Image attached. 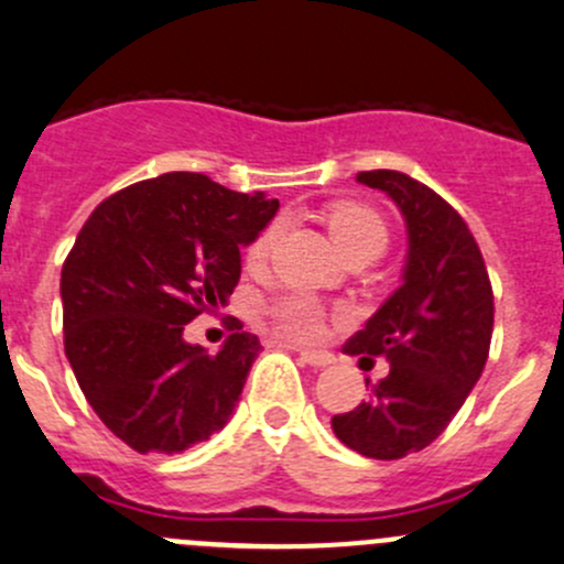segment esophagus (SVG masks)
<instances>
[{
	"label": "esophagus",
	"mask_w": 564,
	"mask_h": 564,
	"mask_svg": "<svg viewBox=\"0 0 564 564\" xmlns=\"http://www.w3.org/2000/svg\"><path fill=\"white\" fill-rule=\"evenodd\" d=\"M283 344H286V341H283ZM286 347H292V344H286ZM292 349H297L300 358H303L305 364L316 366V369H325V366H330L333 360H336L330 352H316V349H305V347H292Z\"/></svg>",
	"instance_id": "obj_1"
}]
</instances>
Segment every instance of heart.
Returning <instances> with one entry per match:
<instances>
[{"mask_svg":"<svg viewBox=\"0 0 564 564\" xmlns=\"http://www.w3.org/2000/svg\"><path fill=\"white\" fill-rule=\"evenodd\" d=\"M327 228H330L333 239L341 245L344 253L349 259L355 256H382L388 248V226L382 223V217L375 209L364 204H355V200H336V204L327 206L325 212ZM283 228L286 223L281 217H275L272 223H267L264 231L248 245L245 250V261L248 267H261L270 259L272 248H275L278 239L283 237ZM272 316H275L278 327H281L283 336L289 338H314L322 330V308L311 297L300 292L281 294V297L272 303Z\"/></svg>","mask_w":564,"mask_h":564,"instance_id":"obj_1","label":"heart"}]
</instances>
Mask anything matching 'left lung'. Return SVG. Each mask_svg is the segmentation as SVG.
I'll use <instances>...</instances> for the list:
<instances>
[{"instance_id":"left-lung-1","label":"left lung","mask_w":564,"mask_h":564,"mask_svg":"<svg viewBox=\"0 0 564 564\" xmlns=\"http://www.w3.org/2000/svg\"><path fill=\"white\" fill-rule=\"evenodd\" d=\"M408 226L402 286L377 308L344 352L386 358L388 375L369 399L333 415V433L352 452L399 460L433 444L477 386L494 336V289L466 220L427 184L399 171H364Z\"/></svg>"}]
</instances>
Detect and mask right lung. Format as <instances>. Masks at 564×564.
<instances>
[{"label":"right lung","mask_w":564,"mask_h":564,"mask_svg":"<svg viewBox=\"0 0 564 564\" xmlns=\"http://www.w3.org/2000/svg\"><path fill=\"white\" fill-rule=\"evenodd\" d=\"M278 200L204 173L137 182L93 209L63 264L65 355L98 419L140 455H178L231 419L259 336L242 325L220 352L184 341V325L226 305L239 248Z\"/></svg>","instance_id":"add662e5"}]
</instances>
